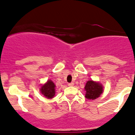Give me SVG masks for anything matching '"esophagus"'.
Returning <instances> with one entry per match:
<instances>
[{
	"mask_svg": "<svg viewBox=\"0 0 135 135\" xmlns=\"http://www.w3.org/2000/svg\"><path fill=\"white\" fill-rule=\"evenodd\" d=\"M68 85H69V86H73V85H74V83H73V82L69 83V84H68Z\"/></svg>",
	"mask_w": 135,
	"mask_h": 135,
	"instance_id": "34e87169",
	"label": "esophagus"
}]
</instances>
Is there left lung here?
Returning <instances> with one entry per match:
<instances>
[{
    "label": "left lung",
    "mask_w": 135,
    "mask_h": 135,
    "mask_svg": "<svg viewBox=\"0 0 135 135\" xmlns=\"http://www.w3.org/2000/svg\"><path fill=\"white\" fill-rule=\"evenodd\" d=\"M85 90L86 91L85 97L88 99H97L103 93V88L99 83L93 81V80H89L86 83L85 86Z\"/></svg>",
    "instance_id": "1"
}]
</instances>
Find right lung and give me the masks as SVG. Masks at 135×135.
<instances>
[{
    "mask_svg": "<svg viewBox=\"0 0 135 135\" xmlns=\"http://www.w3.org/2000/svg\"><path fill=\"white\" fill-rule=\"evenodd\" d=\"M55 85L54 83L51 80H48L46 84L42 85L40 91L41 93L44 95L48 99H51L55 95Z\"/></svg>",
    "mask_w": 135,
    "mask_h": 135,
    "instance_id": "1",
    "label": "right lung"
}]
</instances>
